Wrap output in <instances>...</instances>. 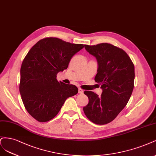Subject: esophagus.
Masks as SVG:
<instances>
[{
	"label": "esophagus",
	"mask_w": 156,
	"mask_h": 156,
	"mask_svg": "<svg viewBox=\"0 0 156 156\" xmlns=\"http://www.w3.org/2000/svg\"><path fill=\"white\" fill-rule=\"evenodd\" d=\"M78 93L80 94H82L83 93V90L81 88H78Z\"/></svg>",
	"instance_id": "34e87169"
}]
</instances>
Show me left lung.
I'll return each instance as SVG.
<instances>
[{
	"label": "left lung",
	"mask_w": 156,
	"mask_h": 156,
	"mask_svg": "<svg viewBox=\"0 0 156 156\" xmlns=\"http://www.w3.org/2000/svg\"><path fill=\"white\" fill-rule=\"evenodd\" d=\"M86 51L96 57L98 63L94 81L101 85L100 96L85 91L89 103L83 109L88 119L94 124L112 122L128 102L134 87V65L124 50L103 43L85 44Z\"/></svg>",
	"instance_id": "1"
}]
</instances>
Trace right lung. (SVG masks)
<instances>
[{
    "label": "right lung",
    "instance_id": "obj_1",
    "mask_svg": "<svg viewBox=\"0 0 156 156\" xmlns=\"http://www.w3.org/2000/svg\"><path fill=\"white\" fill-rule=\"evenodd\" d=\"M83 47L57 37H46L35 44L24 58L19 91L27 111L37 121L54 118L66 99L78 93L76 86L58 82L56 77Z\"/></svg>",
    "mask_w": 156,
    "mask_h": 156
}]
</instances>
